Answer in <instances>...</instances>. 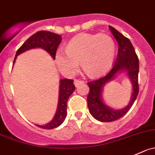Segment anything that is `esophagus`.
Returning a JSON list of instances; mask_svg holds the SVG:
<instances>
[{
    "instance_id": "esophagus-1",
    "label": "esophagus",
    "mask_w": 155,
    "mask_h": 155,
    "mask_svg": "<svg viewBox=\"0 0 155 155\" xmlns=\"http://www.w3.org/2000/svg\"><path fill=\"white\" fill-rule=\"evenodd\" d=\"M84 81H82V80H79V79H75L74 80V85H76V87L79 86L80 84H83L84 83Z\"/></svg>"
}]
</instances>
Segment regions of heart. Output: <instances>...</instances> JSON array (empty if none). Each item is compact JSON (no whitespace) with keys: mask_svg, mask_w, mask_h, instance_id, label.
Listing matches in <instances>:
<instances>
[{"mask_svg":"<svg viewBox=\"0 0 155 155\" xmlns=\"http://www.w3.org/2000/svg\"><path fill=\"white\" fill-rule=\"evenodd\" d=\"M114 39L107 34H80L73 38L67 48L55 55L57 65L64 74L73 76L81 65L87 74L96 77L109 69L115 56Z\"/></svg>","mask_w":155,"mask_h":155,"instance_id":"b5f03b06","label":"heart"}]
</instances>
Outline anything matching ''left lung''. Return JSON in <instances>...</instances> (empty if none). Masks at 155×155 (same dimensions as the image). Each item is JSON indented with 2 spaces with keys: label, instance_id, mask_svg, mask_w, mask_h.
Returning <instances> with one entry per match:
<instances>
[{
  "label": "left lung",
  "instance_id": "1",
  "mask_svg": "<svg viewBox=\"0 0 155 155\" xmlns=\"http://www.w3.org/2000/svg\"><path fill=\"white\" fill-rule=\"evenodd\" d=\"M109 28L118 43V53L115 63L110 71L96 80L88 82L89 87L87 101L90 114L94 119L101 122H112L124 117L133 106L139 94L138 75L139 71V58L136 54L133 45L129 38L109 25ZM126 71L133 85V94L129 104L121 110H114L107 106L103 102L101 93L103 87L115 77L119 71Z\"/></svg>",
  "mask_w": 155,
  "mask_h": 155
}]
</instances>
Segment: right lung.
<instances>
[{
    "mask_svg": "<svg viewBox=\"0 0 155 155\" xmlns=\"http://www.w3.org/2000/svg\"><path fill=\"white\" fill-rule=\"evenodd\" d=\"M62 38L56 33L51 32L48 31H39L30 36L28 39L23 43L22 46L17 50L16 57L13 61V64L16 59V57L22 52L28 51L35 48H41L46 51L48 52L51 56L55 59L57 50L61 44ZM75 85L73 79H64L60 81L59 101H58V109L53 120L49 124L43 126L36 125L41 129L51 130L56 128L63 124L67 117V101L70 96L73 94L75 90Z\"/></svg>",
    "mask_w": 155,
    "mask_h": 155,
    "instance_id": "1",
    "label": "right lung"
}]
</instances>
